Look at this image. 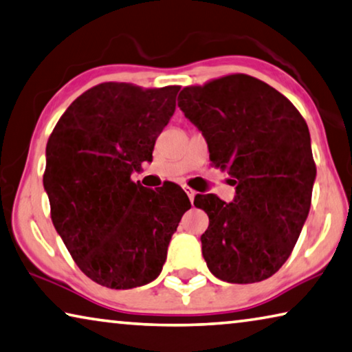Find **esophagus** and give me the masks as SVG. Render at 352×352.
I'll list each match as a JSON object with an SVG mask.
<instances>
[{
	"label": "esophagus",
	"mask_w": 352,
	"mask_h": 352,
	"mask_svg": "<svg viewBox=\"0 0 352 352\" xmlns=\"http://www.w3.org/2000/svg\"><path fill=\"white\" fill-rule=\"evenodd\" d=\"M183 189H185V192L188 194V197H189V200H191V202H192V200H194V197H196V191H194V189L192 188H189V186H183Z\"/></svg>",
	"instance_id": "obj_1"
}]
</instances>
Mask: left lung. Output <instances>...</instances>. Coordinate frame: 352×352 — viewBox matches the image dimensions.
Listing matches in <instances>:
<instances>
[{
	"instance_id": "left-lung-1",
	"label": "left lung",
	"mask_w": 352,
	"mask_h": 352,
	"mask_svg": "<svg viewBox=\"0 0 352 352\" xmlns=\"http://www.w3.org/2000/svg\"><path fill=\"white\" fill-rule=\"evenodd\" d=\"M178 106L227 170L236 196L194 205L208 214L200 236L208 270L228 283H254L280 270L309 216L316 167L304 117L280 92L236 74L185 87Z\"/></svg>"
}]
</instances>
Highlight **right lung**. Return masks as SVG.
Returning a JSON list of instances; mask_svg holds the SVG:
<instances>
[{"label": "right lung", "instance_id": "add662e5", "mask_svg": "<svg viewBox=\"0 0 352 352\" xmlns=\"http://www.w3.org/2000/svg\"><path fill=\"white\" fill-rule=\"evenodd\" d=\"M178 91L102 82L67 108L48 139L43 188L53 226L78 267L103 287L155 280L191 208L180 186L148 191L131 182L133 170L152 160Z\"/></svg>", "mask_w": 352, "mask_h": 352}]
</instances>
